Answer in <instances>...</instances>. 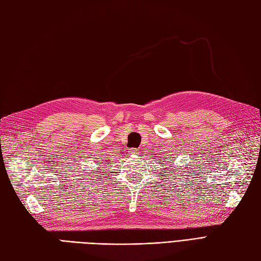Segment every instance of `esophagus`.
Here are the masks:
<instances>
[{
  "label": "esophagus",
  "instance_id": "obj_1",
  "mask_svg": "<svg viewBox=\"0 0 261 261\" xmlns=\"http://www.w3.org/2000/svg\"><path fill=\"white\" fill-rule=\"evenodd\" d=\"M129 154L130 155H137L138 154V150L135 149V148H130L129 149Z\"/></svg>",
  "mask_w": 261,
  "mask_h": 261
}]
</instances>
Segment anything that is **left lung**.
Here are the masks:
<instances>
[{"mask_svg":"<svg viewBox=\"0 0 261 261\" xmlns=\"http://www.w3.org/2000/svg\"><path fill=\"white\" fill-rule=\"evenodd\" d=\"M173 167H174V166H173Z\"/></svg>","mask_w":261,"mask_h":261,"instance_id":"obj_1","label":"left lung"}]
</instances>
